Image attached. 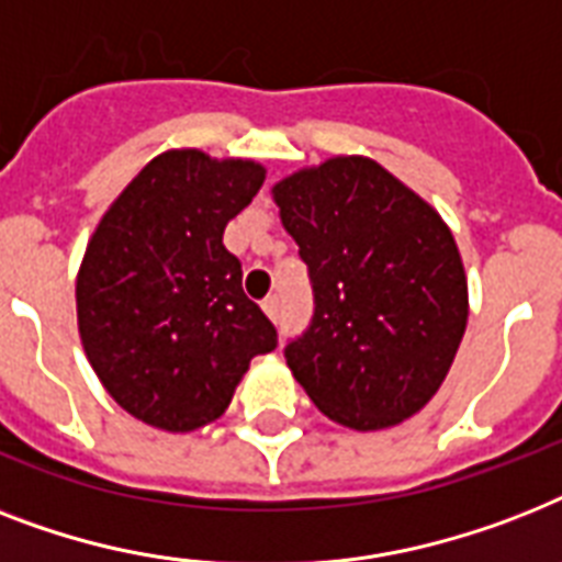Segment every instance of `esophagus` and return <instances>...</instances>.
Wrapping results in <instances>:
<instances>
[{"label": "esophagus", "mask_w": 562, "mask_h": 562, "mask_svg": "<svg viewBox=\"0 0 562 562\" xmlns=\"http://www.w3.org/2000/svg\"><path fill=\"white\" fill-rule=\"evenodd\" d=\"M262 312H266L271 321H277V317H280V296H266V300H262Z\"/></svg>", "instance_id": "1"}]
</instances>
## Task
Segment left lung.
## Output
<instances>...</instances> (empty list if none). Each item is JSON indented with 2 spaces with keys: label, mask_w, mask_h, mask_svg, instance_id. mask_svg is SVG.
<instances>
[{
  "label": "left lung",
  "mask_w": 562,
  "mask_h": 562,
  "mask_svg": "<svg viewBox=\"0 0 562 562\" xmlns=\"http://www.w3.org/2000/svg\"><path fill=\"white\" fill-rule=\"evenodd\" d=\"M300 245L314 317L285 346L331 422L384 430L445 384L468 326L462 254L439 210L367 155H335L271 187Z\"/></svg>",
  "instance_id": "8db88e82"
}]
</instances>
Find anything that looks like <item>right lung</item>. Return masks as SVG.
I'll list each match as a JSON object with an SVG mask.
<instances>
[{
	"mask_svg": "<svg viewBox=\"0 0 562 562\" xmlns=\"http://www.w3.org/2000/svg\"><path fill=\"white\" fill-rule=\"evenodd\" d=\"M266 181L250 158L167 149L123 187L77 271V328L103 390L138 422L193 432L231 407L277 328L241 291L225 227Z\"/></svg>",
	"mask_w": 562,
	"mask_h": 562,
	"instance_id": "obj_1",
	"label": "right lung"
}]
</instances>
